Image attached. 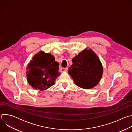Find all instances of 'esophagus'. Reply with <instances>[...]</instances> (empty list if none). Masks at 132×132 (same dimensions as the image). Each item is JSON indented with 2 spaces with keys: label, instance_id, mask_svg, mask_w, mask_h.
<instances>
[{
  "label": "esophagus",
  "instance_id": "obj_1",
  "mask_svg": "<svg viewBox=\"0 0 132 132\" xmlns=\"http://www.w3.org/2000/svg\"><path fill=\"white\" fill-rule=\"evenodd\" d=\"M67 70H68V68H67V67H66V68H63V67H62V68H61V69H60L61 72L66 71H67Z\"/></svg>",
  "mask_w": 132,
  "mask_h": 132
}]
</instances>
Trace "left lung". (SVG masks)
<instances>
[{
  "mask_svg": "<svg viewBox=\"0 0 132 132\" xmlns=\"http://www.w3.org/2000/svg\"><path fill=\"white\" fill-rule=\"evenodd\" d=\"M68 73L74 82L84 89H90L97 85L102 77L103 68L100 61L94 52L85 50L72 60Z\"/></svg>",
  "mask_w": 132,
  "mask_h": 132,
  "instance_id": "1",
  "label": "left lung"
}]
</instances>
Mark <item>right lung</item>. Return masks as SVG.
Instances as JSON below:
<instances>
[{
    "mask_svg": "<svg viewBox=\"0 0 132 132\" xmlns=\"http://www.w3.org/2000/svg\"><path fill=\"white\" fill-rule=\"evenodd\" d=\"M28 64L26 72L29 84L40 91L47 89L54 84V81L61 74L59 63L55 61L51 54L40 52Z\"/></svg>",
    "mask_w": 132,
    "mask_h": 132,
    "instance_id": "obj_1",
    "label": "right lung"
}]
</instances>
